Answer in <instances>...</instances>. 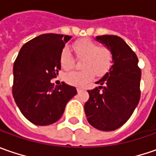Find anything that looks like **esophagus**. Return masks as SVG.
I'll return each instance as SVG.
<instances>
[{"mask_svg": "<svg viewBox=\"0 0 156 156\" xmlns=\"http://www.w3.org/2000/svg\"><path fill=\"white\" fill-rule=\"evenodd\" d=\"M77 90H78V92L79 93V92H81V91L83 90V89H81V88H79V87H78V88H77Z\"/></svg>", "mask_w": 156, "mask_h": 156, "instance_id": "34e87169", "label": "esophagus"}]
</instances>
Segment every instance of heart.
<instances>
[{"label":"heart","mask_w":156,"mask_h":156,"mask_svg":"<svg viewBox=\"0 0 156 156\" xmlns=\"http://www.w3.org/2000/svg\"><path fill=\"white\" fill-rule=\"evenodd\" d=\"M73 50L78 58H83L82 71H74L65 76L66 83L75 86H83L95 77V73L102 76L109 72L112 64V52L106 46H98L88 39H83L73 44ZM60 65L65 70L72 69L74 58L67 48H64L60 54Z\"/></svg>","instance_id":"obj_1"}]
</instances>
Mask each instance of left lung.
I'll list each match as a JSON object with an SVG mask.
<instances>
[{"label": "left lung", "mask_w": 156, "mask_h": 156, "mask_svg": "<svg viewBox=\"0 0 156 156\" xmlns=\"http://www.w3.org/2000/svg\"><path fill=\"white\" fill-rule=\"evenodd\" d=\"M96 39L111 51L113 66L97 82L100 86L88 90L90 98L84 112L91 126L112 131L122 126L136 108L141 97L142 72L136 54L122 38L102 35Z\"/></svg>", "instance_id": "8db88e82"}]
</instances>
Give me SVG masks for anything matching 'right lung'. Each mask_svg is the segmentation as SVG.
<instances>
[{
	"instance_id": "obj_1",
	"label": "right lung",
	"mask_w": 156,
	"mask_h": 156,
	"mask_svg": "<svg viewBox=\"0 0 156 156\" xmlns=\"http://www.w3.org/2000/svg\"><path fill=\"white\" fill-rule=\"evenodd\" d=\"M72 37L45 34L24 44L14 64L13 96L25 117L35 125L56 122L68 101L77 94L75 87L51 79L61 69L60 54Z\"/></svg>"
}]
</instances>
